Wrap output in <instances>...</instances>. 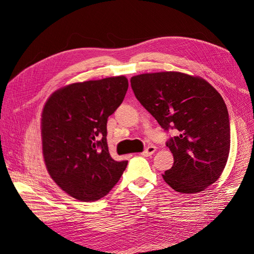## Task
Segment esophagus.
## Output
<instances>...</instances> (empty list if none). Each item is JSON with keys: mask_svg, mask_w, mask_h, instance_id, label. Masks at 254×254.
<instances>
[{"mask_svg": "<svg viewBox=\"0 0 254 254\" xmlns=\"http://www.w3.org/2000/svg\"><path fill=\"white\" fill-rule=\"evenodd\" d=\"M155 151H156L155 146H148V147L142 152V155L145 156V157H150L151 155H153V153H155Z\"/></svg>", "mask_w": 254, "mask_h": 254, "instance_id": "1", "label": "esophagus"}]
</instances>
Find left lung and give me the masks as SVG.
<instances>
[{
	"instance_id": "8db88e82",
	"label": "left lung",
	"mask_w": 254,
	"mask_h": 254,
	"mask_svg": "<svg viewBox=\"0 0 254 254\" xmlns=\"http://www.w3.org/2000/svg\"><path fill=\"white\" fill-rule=\"evenodd\" d=\"M137 101L166 131L177 135L166 142L174 156L164 181L177 191L194 194L216 181L230 152L227 106L211 84L180 72L136 75L130 79Z\"/></svg>"
}]
</instances>
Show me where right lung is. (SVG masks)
Returning a JSON list of instances; mask_svg holds the SVG:
<instances>
[{
    "instance_id": "right-lung-1",
    "label": "right lung",
    "mask_w": 254,
    "mask_h": 254,
    "mask_svg": "<svg viewBox=\"0 0 254 254\" xmlns=\"http://www.w3.org/2000/svg\"><path fill=\"white\" fill-rule=\"evenodd\" d=\"M125 76L75 82L44 105L42 152L52 179L80 201H96L118 183L128 161L111 158L107 121L124 101Z\"/></svg>"
}]
</instances>
